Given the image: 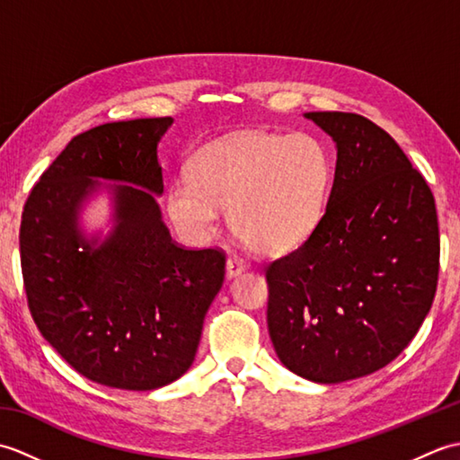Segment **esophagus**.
Returning <instances> with one entry per match:
<instances>
[{
  "instance_id": "obj_1",
  "label": "esophagus",
  "mask_w": 460,
  "mask_h": 460,
  "mask_svg": "<svg viewBox=\"0 0 460 460\" xmlns=\"http://www.w3.org/2000/svg\"><path fill=\"white\" fill-rule=\"evenodd\" d=\"M243 272H245V262H243L241 259L229 257L227 262H225V275H227V279H235V277L243 275Z\"/></svg>"
}]
</instances>
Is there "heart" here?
Returning <instances> with one entry per match:
<instances>
[{
  "instance_id": "heart-1",
  "label": "heart",
  "mask_w": 460,
  "mask_h": 460,
  "mask_svg": "<svg viewBox=\"0 0 460 460\" xmlns=\"http://www.w3.org/2000/svg\"><path fill=\"white\" fill-rule=\"evenodd\" d=\"M330 155L310 134L239 132L199 150L191 175L172 183L165 211L175 231L203 245L229 208V225L249 245L279 255L302 245L324 217Z\"/></svg>"
}]
</instances>
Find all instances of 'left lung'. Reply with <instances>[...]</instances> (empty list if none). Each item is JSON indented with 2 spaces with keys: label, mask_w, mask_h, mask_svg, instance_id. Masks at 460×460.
I'll use <instances>...</instances> for the list:
<instances>
[{
  "label": "left lung",
  "mask_w": 460,
  "mask_h": 460,
  "mask_svg": "<svg viewBox=\"0 0 460 460\" xmlns=\"http://www.w3.org/2000/svg\"><path fill=\"white\" fill-rule=\"evenodd\" d=\"M336 144L334 183L316 231L267 267V322L279 359L316 384L387 366L431 310L438 277L433 193L377 124L306 112Z\"/></svg>",
  "instance_id": "1"
}]
</instances>
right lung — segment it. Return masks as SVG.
I'll list each match as a JSON object with an SVG mask.
<instances>
[{
  "label": "right lung",
  "instance_id": "obj_1",
  "mask_svg": "<svg viewBox=\"0 0 460 460\" xmlns=\"http://www.w3.org/2000/svg\"><path fill=\"white\" fill-rule=\"evenodd\" d=\"M172 124L138 119L75 136L22 215L35 324L68 366L106 387L150 392L181 377L223 285V252L175 245L162 221L158 144ZM101 192L111 199V229L89 236L82 213Z\"/></svg>",
  "mask_w": 460,
  "mask_h": 460
}]
</instances>
